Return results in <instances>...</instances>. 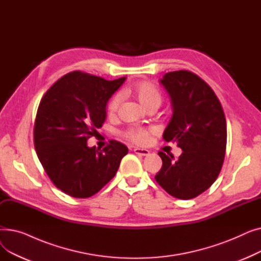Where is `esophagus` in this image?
Masks as SVG:
<instances>
[{"label": "esophagus", "instance_id": "34e87169", "mask_svg": "<svg viewBox=\"0 0 261 261\" xmlns=\"http://www.w3.org/2000/svg\"><path fill=\"white\" fill-rule=\"evenodd\" d=\"M133 151H134V153L142 155V156H147L150 153L147 149H141V148H134Z\"/></svg>", "mask_w": 261, "mask_h": 261}]
</instances>
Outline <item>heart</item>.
Listing matches in <instances>:
<instances>
[{"label":"heart","mask_w":261,"mask_h":261,"mask_svg":"<svg viewBox=\"0 0 261 261\" xmlns=\"http://www.w3.org/2000/svg\"><path fill=\"white\" fill-rule=\"evenodd\" d=\"M130 93L140 101V103L147 110L150 108H158L162 102V94L160 90L149 81L136 82L129 88ZM121 102V95L119 93L114 94L108 103L109 114H114ZM153 132L151 128L144 127H130L123 135L125 138L138 145H146L150 140V134Z\"/></svg>","instance_id":"1"}]
</instances>
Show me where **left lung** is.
I'll return each mask as SVG.
<instances>
[{
	"instance_id": "left-lung-1",
	"label": "left lung",
	"mask_w": 261,
	"mask_h": 261,
	"mask_svg": "<svg viewBox=\"0 0 261 261\" xmlns=\"http://www.w3.org/2000/svg\"><path fill=\"white\" fill-rule=\"evenodd\" d=\"M171 98L172 117L163 134L183 152L177 160L159 152L163 161L155 181L174 198L189 200L216 181L226 149V120L212 88L189 71H175L160 80Z\"/></svg>"
}]
</instances>
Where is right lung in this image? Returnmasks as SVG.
Segmentation results:
<instances>
[{"label": "right lung", "instance_id": "obj_1", "mask_svg": "<svg viewBox=\"0 0 261 261\" xmlns=\"http://www.w3.org/2000/svg\"><path fill=\"white\" fill-rule=\"evenodd\" d=\"M126 80H106L75 71L57 80L40 101L34 142L39 161L57 188L89 198L111 181L128 148L110 141L102 150L87 141L106 120L110 97Z\"/></svg>", "mask_w": 261, "mask_h": 261}]
</instances>
